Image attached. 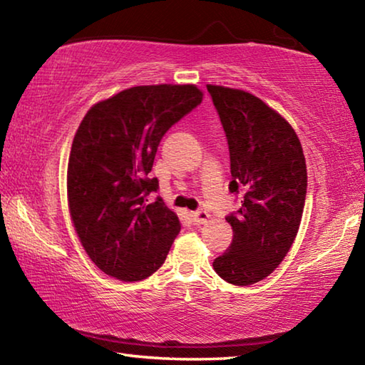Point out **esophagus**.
I'll return each mask as SVG.
<instances>
[{
	"label": "esophagus",
	"mask_w": 365,
	"mask_h": 365,
	"mask_svg": "<svg viewBox=\"0 0 365 365\" xmlns=\"http://www.w3.org/2000/svg\"><path fill=\"white\" fill-rule=\"evenodd\" d=\"M191 219H193L195 224H206L209 220V214L206 211H196L191 212Z\"/></svg>",
	"instance_id": "esophagus-1"
}]
</instances>
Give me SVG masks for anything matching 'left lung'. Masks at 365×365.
<instances>
[{
  "instance_id": "obj_1",
  "label": "left lung",
  "mask_w": 365,
  "mask_h": 365,
  "mask_svg": "<svg viewBox=\"0 0 365 365\" xmlns=\"http://www.w3.org/2000/svg\"><path fill=\"white\" fill-rule=\"evenodd\" d=\"M206 86L230 151L228 190L243 191L242 207L225 217L232 243L212 265L220 279L246 287L279 267L298 235L306 159L293 127L262 100L243 90Z\"/></svg>"
}]
</instances>
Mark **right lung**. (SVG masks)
I'll use <instances>...</instances> for the list:
<instances>
[{
	"label": "right lung",
	"instance_id": "right-lung-1",
	"mask_svg": "<svg viewBox=\"0 0 365 365\" xmlns=\"http://www.w3.org/2000/svg\"><path fill=\"white\" fill-rule=\"evenodd\" d=\"M202 101L195 85L132 86L96 103L73 137L67 165V201L86 255L104 274L138 282L164 264L180 232L175 212L150 178L169 128Z\"/></svg>",
	"mask_w": 365,
	"mask_h": 365
}]
</instances>
